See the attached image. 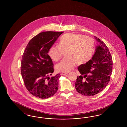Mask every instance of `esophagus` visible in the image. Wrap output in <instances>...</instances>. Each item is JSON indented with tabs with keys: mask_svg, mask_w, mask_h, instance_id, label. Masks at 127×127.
<instances>
[{
	"mask_svg": "<svg viewBox=\"0 0 127 127\" xmlns=\"http://www.w3.org/2000/svg\"><path fill=\"white\" fill-rule=\"evenodd\" d=\"M68 73V72H61V75H65Z\"/></svg>",
	"mask_w": 127,
	"mask_h": 127,
	"instance_id": "34e87169",
	"label": "esophagus"
}]
</instances>
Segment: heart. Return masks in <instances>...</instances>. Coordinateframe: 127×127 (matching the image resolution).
Returning <instances> with one entry per match:
<instances>
[{
  "instance_id": "obj_1",
  "label": "heart",
  "mask_w": 127,
  "mask_h": 127,
  "mask_svg": "<svg viewBox=\"0 0 127 127\" xmlns=\"http://www.w3.org/2000/svg\"><path fill=\"white\" fill-rule=\"evenodd\" d=\"M66 50V58L56 66L58 71L68 72L75 64H82L90 61L93 55L94 41L90 36L80 34L67 33L61 36L59 46L52 45L48 51L49 57L53 61H58L62 57L63 51Z\"/></svg>"
}]
</instances>
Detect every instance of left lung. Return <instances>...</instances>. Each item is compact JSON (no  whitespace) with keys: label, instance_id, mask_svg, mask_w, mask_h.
I'll use <instances>...</instances> for the list:
<instances>
[{"label":"left lung","instance_id":"8db88e82","mask_svg":"<svg viewBox=\"0 0 127 127\" xmlns=\"http://www.w3.org/2000/svg\"><path fill=\"white\" fill-rule=\"evenodd\" d=\"M99 45L91 60L78 67L81 75L77 77L75 86L79 93L94 96L103 91L110 81L112 60L109 48L99 38L94 36Z\"/></svg>","mask_w":127,"mask_h":127}]
</instances>
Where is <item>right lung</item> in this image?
<instances>
[{"mask_svg": "<svg viewBox=\"0 0 127 127\" xmlns=\"http://www.w3.org/2000/svg\"><path fill=\"white\" fill-rule=\"evenodd\" d=\"M63 32H42L33 37L25 49L21 73L25 86L32 95L40 98L53 96L59 88L60 74L49 77L54 70L48 53Z\"/></svg>", "mask_w": 127, "mask_h": 127, "instance_id": "right-lung-1", "label": "right lung"}]
</instances>
